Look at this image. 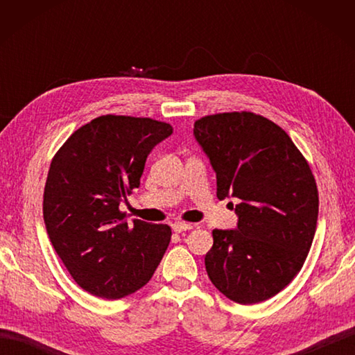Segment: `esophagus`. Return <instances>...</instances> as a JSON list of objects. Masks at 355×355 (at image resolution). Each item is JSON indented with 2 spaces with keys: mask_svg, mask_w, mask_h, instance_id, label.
<instances>
[{
  "mask_svg": "<svg viewBox=\"0 0 355 355\" xmlns=\"http://www.w3.org/2000/svg\"><path fill=\"white\" fill-rule=\"evenodd\" d=\"M193 227L192 224H187V223H173L172 224V230L175 233H182L186 230H191Z\"/></svg>",
  "mask_w": 355,
  "mask_h": 355,
  "instance_id": "34e87169",
  "label": "esophagus"
}]
</instances>
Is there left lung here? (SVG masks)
I'll return each instance as SVG.
<instances>
[{"label": "left lung", "instance_id": "left-lung-1", "mask_svg": "<svg viewBox=\"0 0 355 355\" xmlns=\"http://www.w3.org/2000/svg\"><path fill=\"white\" fill-rule=\"evenodd\" d=\"M193 135L216 173V197L239 200L236 229L212 232L209 279L233 302L273 297L302 268L315 233L310 166L281 126L253 112L206 116Z\"/></svg>", "mask_w": 355, "mask_h": 355}]
</instances>
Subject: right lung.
I'll use <instances>...</instances> for the list:
<instances>
[{"mask_svg": "<svg viewBox=\"0 0 355 355\" xmlns=\"http://www.w3.org/2000/svg\"><path fill=\"white\" fill-rule=\"evenodd\" d=\"M172 134L145 117L101 116L74 131L53 157L44 189L51 245L76 284L103 299H122L149 282L171 241V227L119 210L140 186L146 158Z\"/></svg>", "mask_w": 355, "mask_h": 355, "instance_id": "1", "label": "right lung"}]
</instances>
